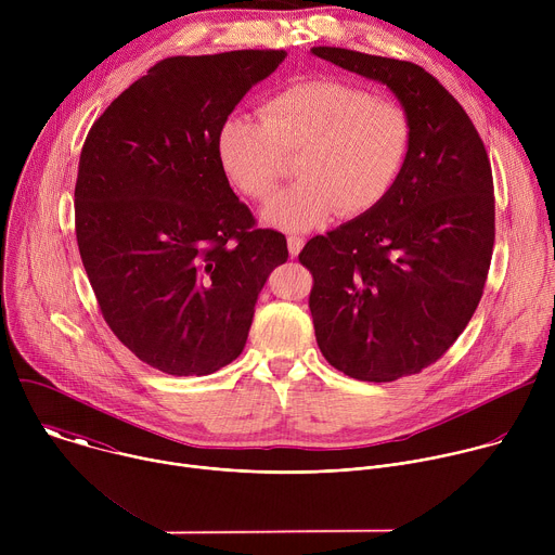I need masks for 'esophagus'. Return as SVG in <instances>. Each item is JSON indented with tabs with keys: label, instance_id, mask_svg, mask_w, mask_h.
Returning a JSON list of instances; mask_svg holds the SVG:
<instances>
[{
	"label": "esophagus",
	"instance_id": "34e87169",
	"mask_svg": "<svg viewBox=\"0 0 555 555\" xmlns=\"http://www.w3.org/2000/svg\"><path fill=\"white\" fill-rule=\"evenodd\" d=\"M302 246H305L302 236H298V234H289V236H287V248H289V255H292V257H298V253L302 250Z\"/></svg>",
	"mask_w": 555,
	"mask_h": 555
}]
</instances>
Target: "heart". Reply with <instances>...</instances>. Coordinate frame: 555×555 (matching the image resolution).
<instances>
[{
  "instance_id": "obj_1",
  "label": "heart",
  "mask_w": 555,
  "mask_h": 555,
  "mask_svg": "<svg viewBox=\"0 0 555 555\" xmlns=\"http://www.w3.org/2000/svg\"><path fill=\"white\" fill-rule=\"evenodd\" d=\"M261 120L225 116L215 149L221 171L242 195L266 202L296 165L298 182L276 195L263 219L307 230L373 210L398 182L411 151L404 107L343 81L294 83L259 107Z\"/></svg>"
}]
</instances>
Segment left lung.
I'll return each instance as SVG.
<instances>
[{"instance_id": "8db88e82", "label": "left lung", "mask_w": 555, "mask_h": 555, "mask_svg": "<svg viewBox=\"0 0 555 555\" xmlns=\"http://www.w3.org/2000/svg\"><path fill=\"white\" fill-rule=\"evenodd\" d=\"M311 52L390 88L411 120L390 193L298 255L313 279L309 311L325 360L362 382H395L435 364L483 296L494 250L490 157L424 67L345 48Z\"/></svg>"}]
</instances>
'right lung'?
Segmentation results:
<instances>
[{"label":"right lung","instance_id":"add662e5","mask_svg":"<svg viewBox=\"0 0 555 555\" xmlns=\"http://www.w3.org/2000/svg\"><path fill=\"white\" fill-rule=\"evenodd\" d=\"M285 50L157 61L92 125L74 228L105 323L149 366L208 375L246 347L255 302L287 261L219 167L215 138Z\"/></svg>","mask_w":555,"mask_h":555}]
</instances>
